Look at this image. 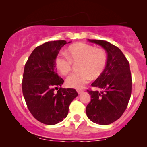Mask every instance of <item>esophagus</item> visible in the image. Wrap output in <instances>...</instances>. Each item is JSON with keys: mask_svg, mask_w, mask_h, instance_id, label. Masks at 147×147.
Returning <instances> with one entry per match:
<instances>
[{"mask_svg": "<svg viewBox=\"0 0 147 147\" xmlns=\"http://www.w3.org/2000/svg\"><path fill=\"white\" fill-rule=\"evenodd\" d=\"M77 92H78V94H81L82 92H84V90H81V89H77Z\"/></svg>", "mask_w": 147, "mask_h": 147, "instance_id": "obj_1", "label": "esophagus"}]
</instances>
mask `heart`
<instances>
[{"label": "heart", "instance_id": "obj_1", "mask_svg": "<svg viewBox=\"0 0 147 147\" xmlns=\"http://www.w3.org/2000/svg\"><path fill=\"white\" fill-rule=\"evenodd\" d=\"M67 57L59 55L55 59V66L63 76L71 72L72 63L78 64L79 72L73 74L66 80L67 86L73 88H82L92 79L102 75L107 63V55L104 49L95 48L85 43H74L65 51Z\"/></svg>", "mask_w": 147, "mask_h": 147}]
</instances>
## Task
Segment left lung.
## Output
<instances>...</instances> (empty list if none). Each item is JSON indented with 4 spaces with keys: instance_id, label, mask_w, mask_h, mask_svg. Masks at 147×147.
<instances>
[{
    "instance_id": "8db88e82",
    "label": "left lung",
    "mask_w": 147,
    "mask_h": 147,
    "mask_svg": "<svg viewBox=\"0 0 147 147\" xmlns=\"http://www.w3.org/2000/svg\"><path fill=\"white\" fill-rule=\"evenodd\" d=\"M88 41L106 50L107 63L102 75L91 84L101 91L87 90L91 101L86 111L92 122L108 125L122 115L129 104L132 92L129 63L120 49L109 42L93 39Z\"/></svg>"
}]
</instances>
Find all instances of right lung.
<instances>
[{
  "label": "right lung",
  "mask_w": 147,
  "mask_h": 147,
  "mask_svg": "<svg viewBox=\"0 0 147 147\" xmlns=\"http://www.w3.org/2000/svg\"><path fill=\"white\" fill-rule=\"evenodd\" d=\"M66 43L63 40L54 41L36 47L25 65L23 97L34 117L47 125L62 122L68 115L70 103L78 95L73 88H60L57 93L54 92L64 82L57 73L55 59Z\"/></svg>",
  "instance_id": "add662e5"
}]
</instances>
